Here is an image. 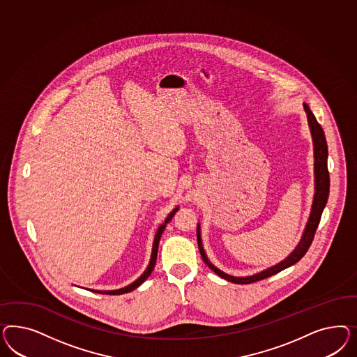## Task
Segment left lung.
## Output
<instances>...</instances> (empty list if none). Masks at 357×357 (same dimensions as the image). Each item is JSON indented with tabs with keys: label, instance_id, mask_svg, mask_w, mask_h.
<instances>
[{
	"label": "left lung",
	"instance_id": "8db88e82",
	"mask_svg": "<svg viewBox=\"0 0 357 357\" xmlns=\"http://www.w3.org/2000/svg\"><path fill=\"white\" fill-rule=\"evenodd\" d=\"M303 109L306 112L307 124H309V130H310L312 140H313L314 197L310 216H309V220L306 222V227L303 229V237L300 239L298 245L296 246V249L293 250L292 252L285 259L281 260L280 263L272 266L267 270L260 271L258 273L250 275V276H231L229 273H225L224 271L217 268L216 266L212 264L208 259L204 248H203V242H202L200 224H197L196 236H197V245H199L202 258L211 270L217 273L220 278L225 279V280L236 282V284H250V282H254V281L263 280L266 278H270L272 275L296 264L306 254V251L309 250L312 242H313L315 230L319 225L321 216H322V212H324L327 199H328V192H330V175H328V169H327L328 151H327V142H326L324 132L322 127H321V124L317 121L312 109L306 103H303Z\"/></svg>",
	"mask_w": 357,
	"mask_h": 357
}]
</instances>
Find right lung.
<instances>
[{
	"instance_id": "right-lung-1",
	"label": "right lung",
	"mask_w": 357,
	"mask_h": 357,
	"mask_svg": "<svg viewBox=\"0 0 357 357\" xmlns=\"http://www.w3.org/2000/svg\"><path fill=\"white\" fill-rule=\"evenodd\" d=\"M178 209H179V206L174 208L173 211L170 212V215L166 217V220H165V222H163L162 225L158 227V230H157V233H155V236H154V241H153V249H151V261H149V264H148L146 270L144 271V273L141 275L140 278H139L137 280L133 281L132 284L127 285V287H124V288L115 289V291H94V289H90V291H93V292L96 293H103V294H123V293L132 292V291H135L137 287H140L141 284H142L144 281L146 280V279L151 276V271H153L154 266H155V260H157V252H158V245H160V239H161V236H162L163 230H165L166 225H167V224L172 221V218H173L174 215H175V212H176Z\"/></svg>"
}]
</instances>
